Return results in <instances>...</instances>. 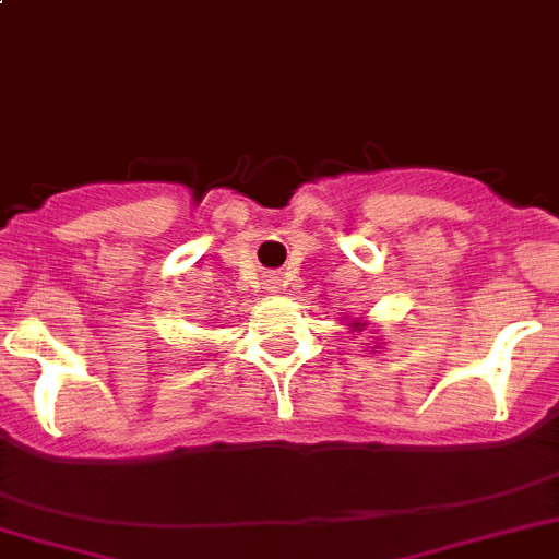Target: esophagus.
Wrapping results in <instances>:
<instances>
[{
    "label": "esophagus",
    "instance_id": "1",
    "mask_svg": "<svg viewBox=\"0 0 559 559\" xmlns=\"http://www.w3.org/2000/svg\"><path fill=\"white\" fill-rule=\"evenodd\" d=\"M272 284H278V281H272ZM272 289H275V287H272Z\"/></svg>",
    "mask_w": 559,
    "mask_h": 559
}]
</instances>
